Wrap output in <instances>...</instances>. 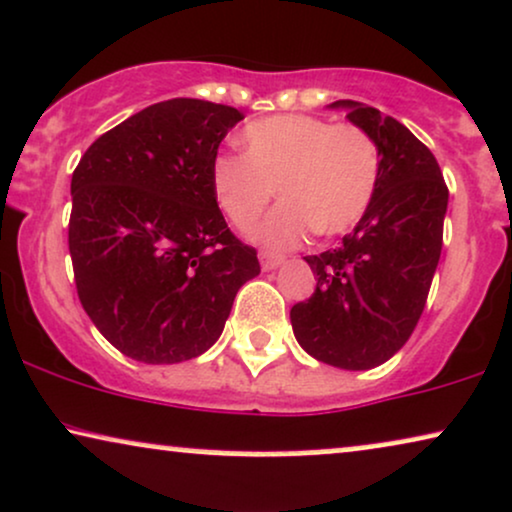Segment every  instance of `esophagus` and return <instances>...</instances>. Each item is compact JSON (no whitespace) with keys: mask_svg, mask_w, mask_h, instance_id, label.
<instances>
[{"mask_svg":"<svg viewBox=\"0 0 512 512\" xmlns=\"http://www.w3.org/2000/svg\"><path fill=\"white\" fill-rule=\"evenodd\" d=\"M260 264L264 272H274V269H279L283 264V257L272 255V252H260Z\"/></svg>","mask_w":512,"mask_h":512,"instance_id":"1","label":"esophagus"}]
</instances>
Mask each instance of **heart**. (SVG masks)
Here are the masks:
<instances>
[{"mask_svg":"<svg viewBox=\"0 0 512 512\" xmlns=\"http://www.w3.org/2000/svg\"><path fill=\"white\" fill-rule=\"evenodd\" d=\"M243 155H219L209 166L217 205L248 229L274 197L250 238L269 250L300 245L312 231H348L362 219L379 183V150L362 128L317 116L281 114L252 121L240 133Z\"/></svg>","mask_w":512,"mask_h":512,"instance_id":"b5f03b06","label":"heart"}]
</instances>
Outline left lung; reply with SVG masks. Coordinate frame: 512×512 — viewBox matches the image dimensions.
Listing matches in <instances>:
<instances>
[{
  "mask_svg": "<svg viewBox=\"0 0 512 512\" xmlns=\"http://www.w3.org/2000/svg\"><path fill=\"white\" fill-rule=\"evenodd\" d=\"M329 109H343L377 143L379 183L343 243L305 257L317 288L291 307V324L305 353L357 372L384 365L420 322L439 267L448 188L429 147L393 116L353 100Z\"/></svg>",
  "mask_w": 512,
  "mask_h": 512,
  "instance_id": "1",
  "label": "left lung"
}]
</instances>
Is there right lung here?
I'll return each instance as SVG.
<instances>
[{"label":"right lung","mask_w":512,"mask_h":512,"mask_svg":"<svg viewBox=\"0 0 512 512\" xmlns=\"http://www.w3.org/2000/svg\"><path fill=\"white\" fill-rule=\"evenodd\" d=\"M240 119L176 97L88 147L71 178L69 252L83 310L116 350L145 365L193 360L217 343L257 250L233 236L209 166Z\"/></svg>","instance_id":"1"}]
</instances>
